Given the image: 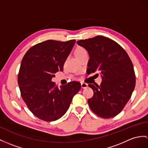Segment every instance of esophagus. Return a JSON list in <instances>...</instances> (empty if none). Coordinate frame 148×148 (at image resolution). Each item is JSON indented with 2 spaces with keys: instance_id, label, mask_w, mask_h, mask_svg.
<instances>
[{
  "instance_id": "obj_1",
  "label": "esophagus",
  "mask_w": 148,
  "mask_h": 148,
  "mask_svg": "<svg viewBox=\"0 0 148 148\" xmlns=\"http://www.w3.org/2000/svg\"><path fill=\"white\" fill-rule=\"evenodd\" d=\"M81 86H82V88H85L88 86V84H86V83H84V82H82Z\"/></svg>"
}]
</instances>
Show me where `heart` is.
I'll list each match as a JSON object with an SVG mask.
<instances>
[{"mask_svg": "<svg viewBox=\"0 0 148 148\" xmlns=\"http://www.w3.org/2000/svg\"><path fill=\"white\" fill-rule=\"evenodd\" d=\"M75 56H76L78 58L84 55L85 54H87V51H86V50L84 48H83V47L78 46L77 47V49H75Z\"/></svg>", "mask_w": 148, "mask_h": 148, "instance_id": "b5f03b06", "label": "heart"}]
</instances>
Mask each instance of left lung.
<instances>
[{
    "label": "left lung",
    "instance_id": "1",
    "mask_svg": "<svg viewBox=\"0 0 148 148\" xmlns=\"http://www.w3.org/2000/svg\"><path fill=\"white\" fill-rule=\"evenodd\" d=\"M88 51L87 73H101L100 85L89 84L93 95L88 100L91 110L104 119L116 116L131 97L136 85L132 63L125 50L102 36L77 41ZM99 75V74H98Z\"/></svg>",
    "mask_w": 148,
    "mask_h": 148
}]
</instances>
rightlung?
Instances as JSON below:
<instances>
[{"label": "right lung", "instance_id": "obj_1", "mask_svg": "<svg viewBox=\"0 0 148 148\" xmlns=\"http://www.w3.org/2000/svg\"><path fill=\"white\" fill-rule=\"evenodd\" d=\"M75 43V39L47 40L32 46L23 57L17 78L21 95L28 109L39 119H59L81 88L78 82H70L59 88L51 81L55 73L63 71Z\"/></svg>", "mask_w": 148, "mask_h": 148}]
</instances>
